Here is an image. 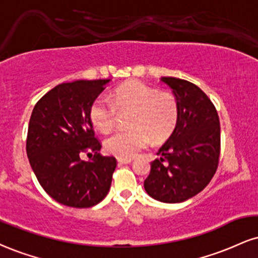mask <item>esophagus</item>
<instances>
[{
  "label": "esophagus",
  "mask_w": 258,
  "mask_h": 258,
  "mask_svg": "<svg viewBox=\"0 0 258 258\" xmlns=\"http://www.w3.org/2000/svg\"><path fill=\"white\" fill-rule=\"evenodd\" d=\"M117 162L121 163V164H127V163H131L132 162V159H117Z\"/></svg>",
  "instance_id": "34e87169"
}]
</instances>
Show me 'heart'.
<instances>
[{
  "mask_svg": "<svg viewBox=\"0 0 258 258\" xmlns=\"http://www.w3.org/2000/svg\"><path fill=\"white\" fill-rule=\"evenodd\" d=\"M120 113H128L130 130L116 131L104 141L108 153L120 159H132L149 142L160 143L172 136L178 125L180 108L178 98L169 91L148 84L130 80L113 94V102L99 96L90 105V119L96 128L109 132Z\"/></svg>",
  "mask_w": 258,
  "mask_h": 258,
  "instance_id": "obj_1",
  "label": "heart"
}]
</instances>
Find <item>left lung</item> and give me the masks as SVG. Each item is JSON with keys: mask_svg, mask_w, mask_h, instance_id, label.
Here are the masks:
<instances>
[{"mask_svg": "<svg viewBox=\"0 0 258 258\" xmlns=\"http://www.w3.org/2000/svg\"><path fill=\"white\" fill-rule=\"evenodd\" d=\"M179 102L180 116L172 136L160 148L144 181L149 196L179 203L196 196L216 173L221 149L220 119L215 105L197 85L162 77Z\"/></svg>", "mask_w": 258, "mask_h": 258, "instance_id": "obj_1", "label": "left lung"}]
</instances>
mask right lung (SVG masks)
Segmentation results:
<instances>
[{
    "mask_svg": "<svg viewBox=\"0 0 258 258\" xmlns=\"http://www.w3.org/2000/svg\"><path fill=\"white\" fill-rule=\"evenodd\" d=\"M110 79L62 83L37 102L30 117L26 153L38 182L58 203L90 208L107 196L116 167L102 156L90 105ZM86 153L89 161H83Z\"/></svg>",
    "mask_w": 258,
    "mask_h": 258,
    "instance_id": "1",
    "label": "right lung"
}]
</instances>
